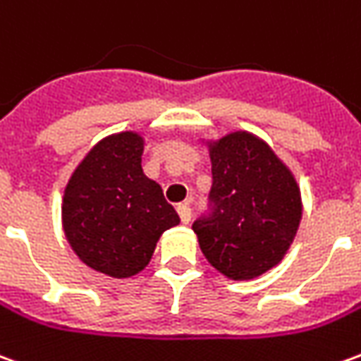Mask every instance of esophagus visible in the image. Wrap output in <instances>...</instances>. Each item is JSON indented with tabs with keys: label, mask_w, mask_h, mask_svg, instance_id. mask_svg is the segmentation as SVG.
I'll list each match as a JSON object with an SVG mask.
<instances>
[{
	"label": "esophagus",
	"mask_w": 361,
	"mask_h": 361,
	"mask_svg": "<svg viewBox=\"0 0 361 361\" xmlns=\"http://www.w3.org/2000/svg\"><path fill=\"white\" fill-rule=\"evenodd\" d=\"M178 214H180V220L183 224H189V222H191V216H193V211H191L189 204H180V207H178Z\"/></svg>",
	"instance_id": "obj_1"
}]
</instances>
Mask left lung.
Wrapping results in <instances>:
<instances>
[{
	"label": "left lung",
	"instance_id": "1",
	"mask_svg": "<svg viewBox=\"0 0 361 361\" xmlns=\"http://www.w3.org/2000/svg\"><path fill=\"white\" fill-rule=\"evenodd\" d=\"M209 212L193 222L201 251L228 279L250 280L279 265L302 220L294 176L269 145L245 131L211 145Z\"/></svg>",
	"mask_w": 361,
	"mask_h": 361
}]
</instances>
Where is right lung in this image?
Returning <instances> with one entry per match:
<instances>
[{"mask_svg":"<svg viewBox=\"0 0 361 361\" xmlns=\"http://www.w3.org/2000/svg\"><path fill=\"white\" fill-rule=\"evenodd\" d=\"M142 137H106L67 183L61 219L67 242L85 265L114 279L149 265L158 238L180 224L162 188L141 168Z\"/></svg>","mask_w":361,"mask_h":361,"instance_id":"obj_1","label":"right lung"}]
</instances>
